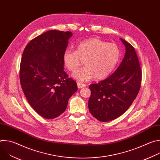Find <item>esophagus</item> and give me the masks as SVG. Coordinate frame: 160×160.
Instances as JSON below:
<instances>
[{"label":"esophagus","instance_id":"1","mask_svg":"<svg viewBox=\"0 0 160 160\" xmlns=\"http://www.w3.org/2000/svg\"><path fill=\"white\" fill-rule=\"evenodd\" d=\"M77 87H78V88H83V87H86V85L84 84V83H82L78 82V83H77Z\"/></svg>","mask_w":160,"mask_h":160}]
</instances>
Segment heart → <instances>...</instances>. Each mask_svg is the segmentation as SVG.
Instances as JSON below:
<instances>
[{
    "label": "heart",
    "instance_id": "heart-1",
    "mask_svg": "<svg viewBox=\"0 0 160 160\" xmlns=\"http://www.w3.org/2000/svg\"><path fill=\"white\" fill-rule=\"evenodd\" d=\"M120 58V51L114 43H108L97 38L80 43L76 51L67 49L63 54V62L70 72H74L84 61L85 66L73 74L80 82H85L95 77L102 80L115 69Z\"/></svg>",
    "mask_w": 160,
    "mask_h": 160
}]
</instances>
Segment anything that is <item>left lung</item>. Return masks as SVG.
<instances>
[{
  "label": "left lung",
  "mask_w": 160,
  "mask_h": 160,
  "mask_svg": "<svg viewBox=\"0 0 160 160\" xmlns=\"http://www.w3.org/2000/svg\"><path fill=\"white\" fill-rule=\"evenodd\" d=\"M120 40L125 47V54L117 70L105 80L89 86V111L103 122L123 115L135 100L141 87L142 72L135 49L125 40Z\"/></svg>",
  "instance_id": "obj_1"
}]
</instances>
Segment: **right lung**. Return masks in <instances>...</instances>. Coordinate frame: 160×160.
Masks as SVG:
<instances>
[{"label":"right lung","mask_w":160,"mask_h":160,"mask_svg":"<svg viewBox=\"0 0 160 160\" xmlns=\"http://www.w3.org/2000/svg\"><path fill=\"white\" fill-rule=\"evenodd\" d=\"M72 35L70 32L48 31L32 40L22 55V91L30 105L46 119L61 115L78 90L76 82L64 71L63 54Z\"/></svg>","instance_id":"right-lung-1"}]
</instances>
